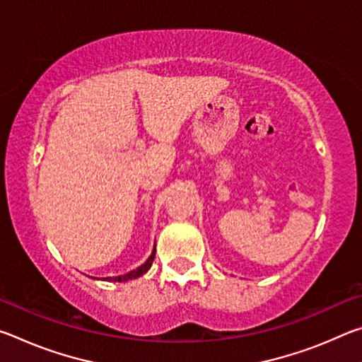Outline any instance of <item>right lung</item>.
<instances>
[{"label": "right lung", "instance_id": "right-lung-1", "mask_svg": "<svg viewBox=\"0 0 362 362\" xmlns=\"http://www.w3.org/2000/svg\"><path fill=\"white\" fill-rule=\"evenodd\" d=\"M155 252H156V247L153 249L151 255L148 257V260H146V262L144 263V265H140L139 268L132 269V272H129V273L122 274V276L107 278V281H115V283H122V281H129V279H136V278H139V276H142V274H145L146 272H148L150 267H151V263H153V260H155Z\"/></svg>", "mask_w": 362, "mask_h": 362}]
</instances>
